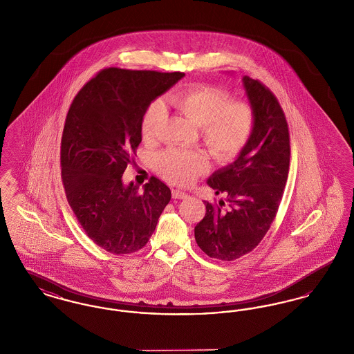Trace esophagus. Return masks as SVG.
<instances>
[{
  "label": "esophagus",
  "instance_id": "34e87169",
  "mask_svg": "<svg viewBox=\"0 0 354 354\" xmlns=\"http://www.w3.org/2000/svg\"><path fill=\"white\" fill-rule=\"evenodd\" d=\"M188 195L183 192V191H180V189H172V198L174 199H185Z\"/></svg>",
  "mask_w": 354,
  "mask_h": 354
}]
</instances>
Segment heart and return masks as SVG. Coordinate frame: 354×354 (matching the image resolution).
<instances>
[{"label": "heart", "mask_w": 354, "mask_h": 354, "mask_svg": "<svg viewBox=\"0 0 354 354\" xmlns=\"http://www.w3.org/2000/svg\"><path fill=\"white\" fill-rule=\"evenodd\" d=\"M169 104L202 127L203 142L219 162L234 160L243 151L256 126L252 106L232 101L230 93L211 84H194L169 95ZM166 120L162 102L150 103L142 118V135L147 142L158 139ZM158 165L171 182L187 185L208 167L201 152L169 149L158 156Z\"/></svg>", "instance_id": "heart-1"}]
</instances>
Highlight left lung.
Returning <instances> with one entry per match:
<instances>
[{"label": "left lung", "instance_id": "left-lung-1", "mask_svg": "<svg viewBox=\"0 0 354 354\" xmlns=\"http://www.w3.org/2000/svg\"><path fill=\"white\" fill-rule=\"evenodd\" d=\"M256 126L248 146L232 165L214 172L207 183L227 194L228 208L205 202V216L195 227L203 252L232 261L251 252L268 232L281 202L289 171V130L286 114L267 86L243 78Z\"/></svg>", "mask_w": 354, "mask_h": 354}]
</instances>
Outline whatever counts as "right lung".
Returning a JSON list of instances; mask_svg holds the SVG:
<instances>
[{
	"mask_svg": "<svg viewBox=\"0 0 354 354\" xmlns=\"http://www.w3.org/2000/svg\"><path fill=\"white\" fill-rule=\"evenodd\" d=\"M185 73L109 68L78 91L61 140V169L68 204L86 235L113 254L142 250L171 199L152 176L142 192L122 175L142 142L147 106Z\"/></svg>",
	"mask_w": 354,
	"mask_h": 354,
	"instance_id": "right-lung-1",
	"label": "right lung"
}]
</instances>
